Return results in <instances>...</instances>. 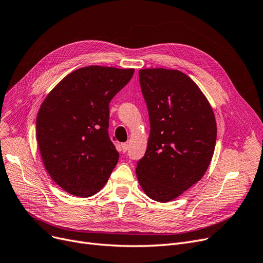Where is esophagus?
<instances>
[{
  "label": "esophagus",
  "mask_w": 263,
  "mask_h": 263,
  "mask_svg": "<svg viewBox=\"0 0 263 263\" xmlns=\"http://www.w3.org/2000/svg\"><path fill=\"white\" fill-rule=\"evenodd\" d=\"M129 149V145L127 144V143H123V144H121V151L123 152V153H125Z\"/></svg>",
  "instance_id": "obj_1"
}]
</instances>
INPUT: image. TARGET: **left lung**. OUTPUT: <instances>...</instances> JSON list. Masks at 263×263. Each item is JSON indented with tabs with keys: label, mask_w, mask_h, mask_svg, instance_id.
Instances as JSON below:
<instances>
[{
	"label": "left lung",
	"mask_w": 263,
	"mask_h": 263,
	"mask_svg": "<svg viewBox=\"0 0 263 263\" xmlns=\"http://www.w3.org/2000/svg\"><path fill=\"white\" fill-rule=\"evenodd\" d=\"M139 74L151 133L136 176L148 197L165 203L206 172L216 145L215 115L206 97L182 72L143 68Z\"/></svg>",
	"instance_id": "obj_1"
}]
</instances>
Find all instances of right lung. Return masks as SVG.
Here are the masks:
<instances>
[{
    "label": "right lung",
    "mask_w": 263,
    "mask_h": 263,
    "mask_svg": "<svg viewBox=\"0 0 263 263\" xmlns=\"http://www.w3.org/2000/svg\"><path fill=\"white\" fill-rule=\"evenodd\" d=\"M133 74L134 68L85 66L44 100L36 140L45 168L64 191L87 198L107 182L119 159L108 136L109 102Z\"/></svg>",
    "instance_id": "add662e5"
}]
</instances>
